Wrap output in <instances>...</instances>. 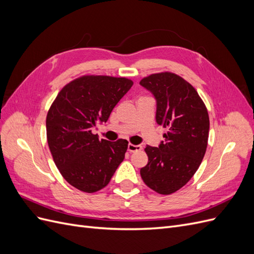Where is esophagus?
Listing matches in <instances>:
<instances>
[{
  "mask_svg": "<svg viewBox=\"0 0 254 254\" xmlns=\"http://www.w3.org/2000/svg\"><path fill=\"white\" fill-rule=\"evenodd\" d=\"M142 148H143L142 145H133V144H131V143L128 144V150H129L130 152L139 151V150H141Z\"/></svg>",
  "mask_w": 254,
  "mask_h": 254,
  "instance_id": "obj_1",
  "label": "esophagus"
}]
</instances>
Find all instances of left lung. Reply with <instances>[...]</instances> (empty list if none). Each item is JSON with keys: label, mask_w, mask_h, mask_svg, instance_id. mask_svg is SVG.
<instances>
[{"label": "left lung", "mask_w": 254, "mask_h": 254, "mask_svg": "<svg viewBox=\"0 0 254 254\" xmlns=\"http://www.w3.org/2000/svg\"><path fill=\"white\" fill-rule=\"evenodd\" d=\"M140 84L156 99L157 124L168 130L158 147L146 145L148 163L140 174L148 188L170 195L186 186L201 164L209 137V114L194 87L178 75L152 74Z\"/></svg>", "instance_id": "1"}]
</instances>
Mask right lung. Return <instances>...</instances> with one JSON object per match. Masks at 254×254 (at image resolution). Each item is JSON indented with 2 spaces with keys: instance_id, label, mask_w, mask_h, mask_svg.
Returning a JSON list of instances; mask_svg holds the SVG:
<instances>
[{
  "instance_id": "1",
  "label": "right lung",
  "mask_w": 254,
  "mask_h": 254,
  "mask_svg": "<svg viewBox=\"0 0 254 254\" xmlns=\"http://www.w3.org/2000/svg\"><path fill=\"white\" fill-rule=\"evenodd\" d=\"M132 84L124 77L82 76L67 83L51 106L47 137L54 162L79 190L94 193L105 188L124 160L126 140L99 141L92 129L108 121Z\"/></svg>"
}]
</instances>
